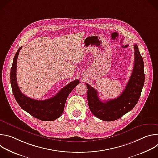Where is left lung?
<instances>
[{"label":"left lung","mask_w":158,"mask_h":158,"mask_svg":"<svg viewBox=\"0 0 158 158\" xmlns=\"http://www.w3.org/2000/svg\"><path fill=\"white\" fill-rule=\"evenodd\" d=\"M22 48V47H20L17 50L14 57L10 69V84L14 96L20 107L33 117L44 121L56 120L58 119L62 114L59 109L61 98L67 93L68 95L70 94L71 92H69V91L73 90V89L71 90V88L74 83H70L65 86L56 95L48 99L36 100L26 96L20 91L16 77L17 58ZM90 110L96 117L99 119V116H98L99 107L97 105L94 104L91 106L90 107Z\"/></svg>","instance_id":"1"}]
</instances>
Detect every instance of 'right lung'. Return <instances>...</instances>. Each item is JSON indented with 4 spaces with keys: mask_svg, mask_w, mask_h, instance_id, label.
Masks as SVG:
<instances>
[{
    "mask_svg": "<svg viewBox=\"0 0 158 158\" xmlns=\"http://www.w3.org/2000/svg\"><path fill=\"white\" fill-rule=\"evenodd\" d=\"M134 63L133 71L122 94L114 99L102 102L96 90L89 84L87 87V101L89 107L96 104L99 107V119L106 121L118 119L132 110L140 98L144 84L145 74L144 62L140 54L138 45H134Z\"/></svg>",
    "mask_w": 158,
    "mask_h": 158,
    "instance_id": "1",
    "label": "right lung"
}]
</instances>
